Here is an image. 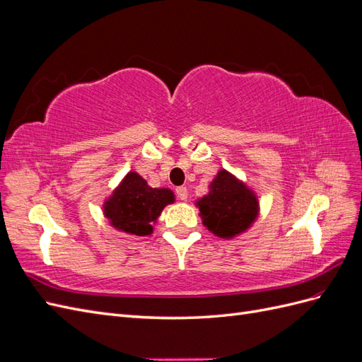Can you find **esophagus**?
I'll list each match as a JSON object with an SVG mask.
<instances>
[{
	"label": "esophagus",
	"mask_w": 362,
	"mask_h": 362,
	"mask_svg": "<svg viewBox=\"0 0 362 362\" xmlns=\"http://www.w3.org/2000/svg\"><path fill=\"white\" fill-rule=\"evenodd\" d=\"M177 196H178V199L180 201H187V198H189V192H187V187H184V185H181V187H177Z\"/></svg>",
	"instance_id": "obj_1"
}]
</instances>
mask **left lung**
I'll return each instance as SVG.
<instances>
[{"label": "left lung", "instance_id": "8db88e82", "mask_svg": "<svg viewBox=\"0 0 362 362\" xmlns=\"http://www.w3.org/2000/svg\"><path fill=\"white\" fill-rule=\"evenodd\" d=\"M208 187V194L196 202L208 231L221 238H233L255 222L259 210L257 196L233 173L218 170Z\"/></svg>", "mask_w": 362, "mask_h": 362}]
</instances>
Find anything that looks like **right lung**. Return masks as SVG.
<instances>
[{
    "mask_svg": "<svg viewBox=\"0 0 362 362\" xmlns=\"http://www.w3.org/2000/svg\"><path fill=\"white\" fill-rule=\"evenodd\" d=\"M173 201L172 190L152 189L139 173L129 172L104 202V214L119 231L144 237L152 234V223Z\"/></svg>",
    "mask_w": 362,
    "mask_h": 362,
    "instance_id": "right-lung-1",
    "label": "right lung"
}]
</instances>
